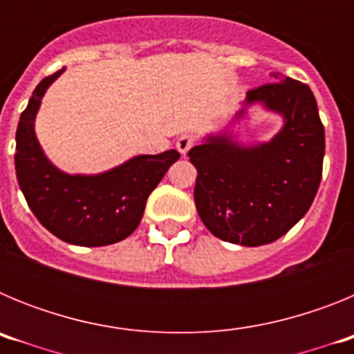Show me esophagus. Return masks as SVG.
<instances>
[{
	"mask_svg": "<svg viewBox=\"0 0 354 354\" xmlns=\"http://www.w3.org/2000/svg\"><path fill=\"white\" fill-rule=\"evenodd\" d=\"M193 145H195V138H193V136H189V134H183V136L177 140V143H175L177 150H179L183 156H186Z\"/></svg>",
	"mask_w": 354,
	"mask_h": 354,
	"instance_id": "1",
	"label": "esophagus"
}]
</instances>
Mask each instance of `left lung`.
<instances>
[{
	"instance_id": "left-lung-1",
	"label": "left lung",
	"mask_w": 354,
	"mask_h": 354,
	"mask_svg": "<svg viewBox=\"0 0 354 354\" xmlns=\"http://www.w3.org/2000/svg\"><path fill=\"white\" fill-rule=\"evenodd\" d=\"M273 83L248 90L286 117L270 143L239 147L211 138L187 156L196 168L195 205L212 236L243 246L273 243L310 209L323 177L324 127L308 84L273 74Z\"/></svg>"
}]
</instances>
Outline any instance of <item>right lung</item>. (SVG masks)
<instances>
[{"label": "right lung", "mask_w": 354, "mask_h": 354, "mask_svg": "<svg viewBox=\"0 0 354 354\" xmlns=\"http://www.w3.org/2000/svg\"><path fill=\"white\" fill-rule=\"evenodd\" d=\"M62 71L44 77L15 133V174L37 220L58 239L77 246H106L126 239L142 221L145 204L180 154L136 156L101 175H67L46 159L37 142L35 115L40 99Z\"/></svg>", "instance_id": "right-lung-1"}]
</instances>
